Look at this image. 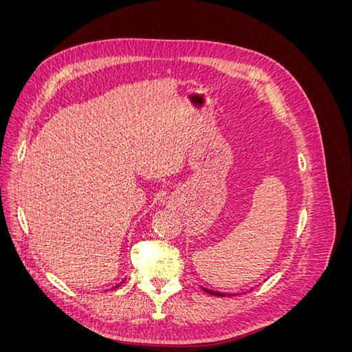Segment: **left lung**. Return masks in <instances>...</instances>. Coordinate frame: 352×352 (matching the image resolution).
Returning a JSON list of instances; mask_svg holds the SVG:
<instances>
[{"label": "left lung", "instance_id": "8db88e82", "mask_svg": "<svg viewBox=\"0 0 352 352\" xmlns=\"http://www.w3.org/2000/svg\"><path fill=\"white\" fill-rule=\"evenodd\" d=\"M202 289H204L207 294L216 295V296H226V295H229V294H221V292H216V291H211V289H206V287H202Z\"/></svg>", "mask_w": 352, "mask_h": 352}]
</instances>
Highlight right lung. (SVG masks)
I'll return each mask as SVG.
<instances>
[{
	"mask_svg": "<svg viewBox=\"0 0 352 352\" xmlns=\"http://www.w3.org/2000/svg\"><path fill=\"white\" fill-rule=\"evenodd\" d=\"M117 286H119V285H117ZM117 286H116V287H117Z\"/></svg>",
	"mask_w": 352,
	"mask_h": 352,
	"instance_id": "add662e5",
	"label": "right lung"
}]
</instances>
